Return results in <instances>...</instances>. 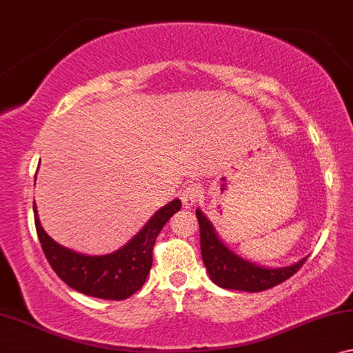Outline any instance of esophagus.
<instances>
[{
	"label": "esophagus",
	"instance_id": "obj_1",
	"mask_svg": "<svg viewBox=\"0 0 353 353\" xmlns=\"http://www.w3.org/2000/svg\"><path fill=\"white\" fill-rule=\"evenodd\" d=\"M200 187L196 185H188L185 190L182 192L181 195V200H182V206L185 208V210H190V208L195 206V203L198 201V198H200Z\"/></svg>",
	"mask_w": 353,
	"mask_h": 353
}]
</instances>
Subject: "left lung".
Masks as SVG:
<instances>
[{"label":"left lung","instance_id":"1","mask_svg":"<svg viewBox=\"0 0 353 353\" xmlns=\"http://www.w3.org/2000/svg\"><path fill=\"white\" fill-rule=\"evenodd\" d=\"M196 219L200 224L201 257L210 278L224 290L259 292L270 290L292 276L304 265L307 257L286 267H264L245 259L233 252L221 236L214 225L200 208H196Z\"/></svg>","mask_w":353,"mask_h":353}]
</instances>
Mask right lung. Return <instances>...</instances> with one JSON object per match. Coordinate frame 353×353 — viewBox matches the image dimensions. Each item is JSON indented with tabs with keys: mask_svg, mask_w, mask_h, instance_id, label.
I'll use <instances>...</instances> for the list:
<instances>
[{
	"mask_svg": "<svg viewBox=\"0 0 353 353\" xmlns=\"http://www.w3.org/2000/svg\"><path fill=\"white\" fill-rule=\"evenodd\" d=\"M179 210L181 200L170 201L120 250L103 256H88L54 241L41 227L37 205H33L34 227L52 270L72 290L108 301L128 299L143 286L152 269V252L158 233Z\"/></svg>",
	"mask_w": 353,
	"mask_h": 353,
	"instance_id": "obj_1",
	"label": "right lung"
}]
</instances>
